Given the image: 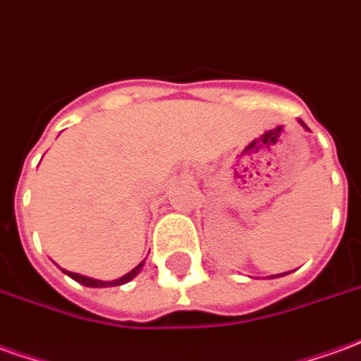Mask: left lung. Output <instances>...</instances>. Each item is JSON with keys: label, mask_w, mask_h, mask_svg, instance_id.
<instances>
[{"label": "left lung", "mask_w": 361, "mask_h": 361, "mask_svg": "<svg viewBox=\"0 0 361 361\" xmlns=\"http://www.w3.org/2000/svg\"><path fill=\"white\" fill-rule=\"evenodd\" d=\"M299 123H301V125H303V127H305V123H303V121H299ZM305 128H307V127H305Z\"/></svg>", "instance_id": "1"}]
</instances>
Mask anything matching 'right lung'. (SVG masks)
<instances>
[{
    "instance_id": "right-lung-1",
    "label": "right lung",
    "mask_w": 361,
    "mask_h": 361,
    "mask_svg": "<svg viewBox=\"0 0 361 361\" xmlns=\"http://www.w3.org/2000/svg\"><path fill=\"white\" fill-rule=\"evenodd\" d=\"M142 266H145V262H140L137 268L130 269L128 274H125V276L119 277V279H113V281H102V279H93V277L80 276V274H74V271H66V269H62V271H64L66 276L72 277V279H75L78 283H82V286H85V287H113V286H123V283L130 281L133 277H137L138 271L142 269Z\"/></svg>"
}]
</instances>
